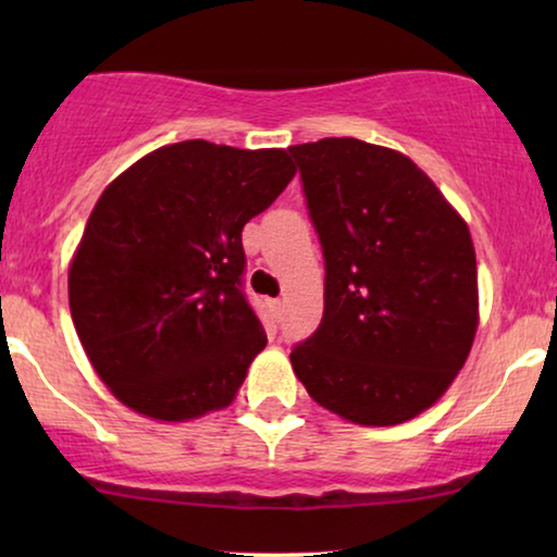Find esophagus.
I'll list each match as a JSON object with an SVG mask.
<instances>
[{
    "mask_svg": "<svg viewBox=\"0 0 557 557\" xmlns=\"http://www.w3.org/2000/svg\"><path fill=\"white\" fill-rule=\"evenodd\" d=\"M269 307H271L273 317H276V319H281V314H284V301H281V299H271Z\"/></svg>",
    "mask_w": 557,
    "mask_h": 557,
    "instance_id": "1",
    "label": "esophagus"
}]
</instances>
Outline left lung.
<instances>
[{"label":"left lung","instance_id":"obj_1","mask_svg":"<svg viewBox=\"0 0 557 557\" xmlns=\"http://www.w3.org/2000/svg\"><path fill=\"white\" fill-rule=\"evenodd\" d=\"M324 253V317L292 349L311 398L360 425L431 408L476 334L469 227L423 170L360 139L288 147Z\"/></svg>","mask_w":557,"mask_h":557}]
</instances>
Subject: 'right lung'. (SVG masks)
Returning a JSON list of instances; mask_svg holds the SVG:
<instances>
[{
    "instance_id": "1",
    "label": "right lung",
    "mask_w": 557,
    "mask_h": 557,
    "mask_svg": "<svg viewBox=\"0 0 557 557\" xmlns=\"http://www.w3.org/2000/svg\"><path fill=\"white\" fill-rule=\"evenodd\" d=\"M284 149L189 139L139 159L90 212L67 273L81 345L157 421L225 408L265 347L243 292V225L294 180Z\"/></svg>"
}]
</instances>
